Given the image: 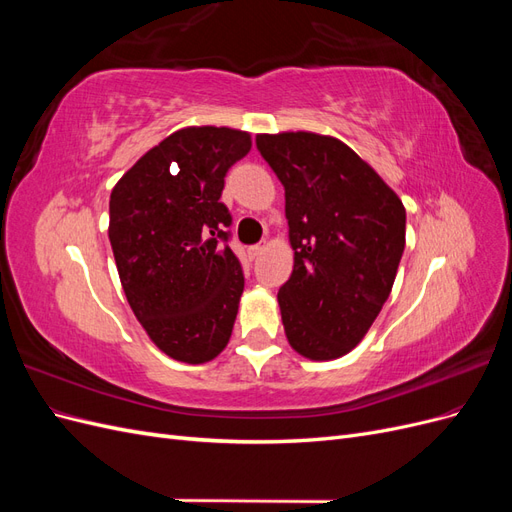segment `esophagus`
Listing matches in <instances>:
<instances>
[{
    "instance_id": "1",
    "label": "esophagus",
    "mask_w": 512,
    "mask_h": 512,
    "mask_svg": "<svg viewBox=\"0 0 512 512\" xmlns=\"http://www.w3.org/2000/svg\"><path fill=\"white\" fill-rule=\"evenodd\" d=\"M262 247H265V245H260V243L250 245V247H247V254H250V258H256L262 252Z\"/></svg>"
}]
</instances>
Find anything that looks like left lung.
Listing matches in <instances>:
<instances>
[{
  "label": "left lung",
  "instance_id": "1",
  "mask_svg": "<svg viewBox=\"0 0 512 512\" xmlns=\"http://www.w3.org/2000/svg\"><path fill=\"white\" fill-rule=\"evenodd\" d=\"M286 192L294 267L277 292L290 346L331 361L361 342L389 299L406 247V209L342 141L258 134Z\"/></svg>",
  "mask_w": 512,
  "mask_h": 512
}]
</instances>
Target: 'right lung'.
<instances>
[{
  "label": "right lung",
  "mask_w": 512,
  "mask_h": 512,
  "mask_svg": "<svg viewBox=\"0 0 512 512\" xmlns=\"http://www.w3.org/2000/svg\"><path fill=\"white\" fill-rule=\"evenodd\" d=\"M247 132L183 128L149 149L111 192L108 239L134 316L162 352L205 363L230 339L245 286L220 196Z\"/></svg>",
  "instance_id": "obj_1"
}]
</instances>
